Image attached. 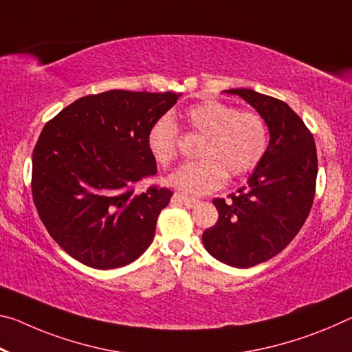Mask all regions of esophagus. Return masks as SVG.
<instances>
[{
    "label": "esophagus",
    "instance_id": "34e87169",
    "mask_svg": "<svg viewBox=\"0 0 352 352\" xmlns=\"http://www.w3.org/2000/svg\"><path fill=\"white\" fill-rule=\"evenodd\" d=\"M172 202L178 204V205H185L186 208H194V206L199 204V200L185 197V196H182V194H174V197H172Z\"/></svg>",
    "mask_w": 352,
    "mask_h": 352
}]
</instances>
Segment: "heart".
I'll use <instances>...</instances> for the list:
<instances>
[{
  "label": "heart",
  "mask_w": 352,
  "mask_h": 352,
  "mask_svg": "<svg viewBox=\"0 0 352 352\" xmlns=\"http://www.w3.org/2000/svg\"><path fill=\"white\" fill-rule=\"evenodd\" d=\"M189 131L204 135L199 161L183 164L167 178L170 186L188 196H205L224 185L227 175L252 172L270 147V130L256 111H239L224 102H202L183 114ZM147 148L160 166L167 167L178 155V128L170 117H160L147 133Z\"/></svg>",
  "instance_id": "obj_1"
}]
</instances>
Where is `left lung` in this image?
<instances>
[{"instance_id":"8db88e82","label":"left lung","mask_w":352,"mask_h":352,"mask_svg":"<svg viewBox=\"0 0 352 352\" xmlns=\"http://www.w3.org/2000/svg\"><path fill=\"white\" fill-rule=\"evenodd\" d=\"M254 106L270 128V147L230 199H214L217 222L202 235L205 249L222 263L250 267L272 258L298 235L315 199V139L289 106L252 89H228Z\"/></svg>"}]
</instances>
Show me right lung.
<instances>
[{"instance_id":"add662e5","label":"right lung","mask_w":352,"mask_h":352,"mask_svg":"<svg viewBox=\"0 0 352 352\" xmlns=\"http://www.w3.org/2000/svg\"><path fill=\"white\" fill-rule=\"evenodd\" d=\"M180 94L108 91L47 122L32 152V200L67 254L96 270L130 265L152 244L167 188L136 191L156 174L147 133Z\"/></svg>"}]
</instances>
